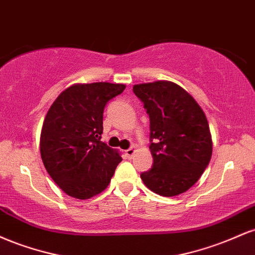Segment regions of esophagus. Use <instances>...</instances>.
Listing matches in <instances>:
<instances>
[{
  "instance_id": "esophagus-1",
  "label": "esophagus",
  "mask_w": 255,
  "mask_h": 255,
  "mask_svg": "<svg viewBox=\"0 0 255 255\" xmlns=\"http://www.w3.org/2000/svg\"><path fill=\"white\" fill-rule=\"evenodd\" d=\"M135 151H136L135 147H130L126 151V154H127L128 158H133L134 154H135Z\"/></svg>"
}]
</instances>
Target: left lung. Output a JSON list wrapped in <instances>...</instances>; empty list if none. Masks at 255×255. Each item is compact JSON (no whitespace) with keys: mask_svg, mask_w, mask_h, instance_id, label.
<instances>
[{"mask_svg":"<svg viewBox=\"0 0 255 255\" xmlns=\"http://www.w3.org/2000/svg\"><path fill=\"white\" fill-rule=\"evenodd\" d=\"M150 118L153 165L140 174L147 188L163 197L188 191L200 178L212 154L209 122L187 91L170 81L134 85Z\"/></svg>","mask_w":255,"mask_h":255,"instance_id":"left-lung-1","label":"left lung"}]
</instances>
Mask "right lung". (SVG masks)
<instances>
[{
  "label": "right lung",
  "instance_id": "1",
  "mask_svg": "<svg viewBox=\"0 0 255 255\" xmlns=\"http://www.w3.org/2000/svg\"><path fill=\"white\" fill-rule=\"evenodd\" d=\"M125 89L110 83L73 85L46 114L40 156L55 183L73 198L90 199L103 192L122 160L101 135L105 105Z\"/></svg>",
  "mask_w": 255,
  "mask_h": 255
}]
</instances>
